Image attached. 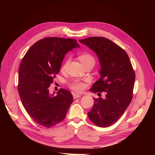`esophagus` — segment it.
Returning <instances> with one entry per match:
<instances>
[{
    "mask_svg": "<svg viewBox=\"0 0 155 155\" xmlns=\"http://www.w3.org/2000/svg\"><path fill=\"white\" fill-rule=\"evenodd\" d=\"M81 96L80 94H75V93L73 94L74 99H76V98H79V97H80Z\"/></svg>",
    "mask_w": 155,
    "mask_h": 155,
    "instance_id": "1",
    "label": "esophagus"
}]
</instances>
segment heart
<instances>
[{"instance_id": "heart-1", "label": "heart", "mask_w": 155, "mask_h": 155, "mask_svg": "<svg viewBox=\"0 0 155 155\" xmlns=\"http://www.w3.org/2000/svg\"><path fill=\"white\" fill-rule=\"evenodd\" d=\"M79 59L81 61V62L82 63V64L84 65V66H85V65L91 64V63H95L94 58V57L91 54H88V53H83L80 54L79 55ZM68 61H69L68 59H67L66 61H65V63H64V64L62 67V70H64L67 64L68 63ZM70 87L72 89V90L75 91L80 92L84 88V87L85 86H84V84L83 83L79 81L78 80H76L70 84Z\"/></svg>"}]
</instances>
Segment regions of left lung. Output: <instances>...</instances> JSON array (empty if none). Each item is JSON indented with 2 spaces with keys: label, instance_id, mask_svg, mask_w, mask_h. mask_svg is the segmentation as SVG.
Masks as SVG:
<instances>
[{
  "label": "left lung",
  "instance_id": "1",
  "mask_svg": "<svg viewBox=\"0 0 155 155\" xmlns=\"http://www.w3.org/2000/svg\"><path fill=\"white\" fill-rule=\"evenodd\" d=\"M97 54L101 65V78L91 91L104 92L105 97L94 98L88 116L101 127H107L118 121L133 98L135 73L126 51L112 41L102 37L79 39Z\"/></svg>",
  "mask_w": 155,
  "mask_h": 155
}]
</instances>
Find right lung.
Returning a JSON list of instances; mask_svg holds the SVG:
<instances>
[{
	"instance_id": "add662e5",
	"label": "right lung",
	"mask_w": 155,
	"mask_h": 155,
	"mask_svg": "<svg viewBox=\"0 0 155 155\" xmlns=\"http://www.w3.org/2000/svg\"><path fill=\"white\" fill-rule=\"evenodd\" d=\"M79 47L74 39L46 37L33 45L21 61L18 94L28 114L45 127L61 122L73 101L69 91L61 88L55 96L48 88L59 72L64 55Z\"/></svg>"
}]
</instances>
